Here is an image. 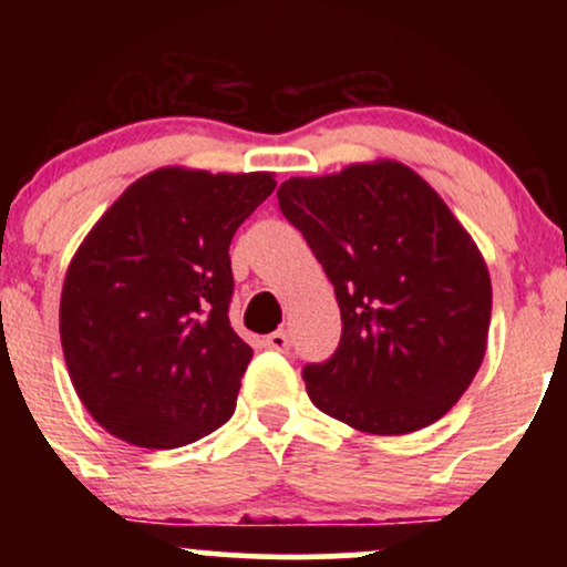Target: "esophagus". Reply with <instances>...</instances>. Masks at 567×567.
Segmentation results:
<instances>
[{
	"label": "esophagus",
	"instance_id": "34e87169",
	"mask_svg": "<svg viewBox=\"0 0 567 567\" xmlns=\"http://www.w3.org/2000/svg\"><path fill=\"white\" fill-rule=\"evenodd\" d=\"M264 347L271 349V351H279V354H282V351L290 349V336L285 333V330H277V333L264 338Z\"/></svg>",
	"mask_w": 567,
	"mask_h": 567
}]
</instances>
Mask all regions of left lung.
Segmentation results:
<instances>
[{"mask_svg": "<svg viewBox=\"0 0 567 567\" xmlns=\"http://www.w3.org/2000/svg\"><path fill=\"white\" fill-rule=\"evenodd\" d=\"M277 199L341 309L336 351L301 373L311 402L370 434L442 419L480 370L491 324V277L464 226L400 162L290 178Z\"/></svg>", "mask_w": 567, "mask_h": 567, "instance_id": "left-lung-1", "label": "left lung"}]
</instances>
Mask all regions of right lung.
Returning a JSON list of instances; mask_svg holds the SVG:
<instances>
[{
    "mask_svg": "<svg viewBox=\"0 0 567 567\" xmlns=\"http://www.w3.org/2000/svg\"><path fill=\"white\" fill-rule=\"evenodd\" d=\"M275 186L269 173L165 167L84 237L61 292V343L76 394L114 437L171 451L231 419L252 349L229 322V245Z\"/></svg>",
    "mask_w": 567,
    "mask_h": 567,
    "instance_id": "right-lung-1",
    "label": "right lung"
}]
</instances>
